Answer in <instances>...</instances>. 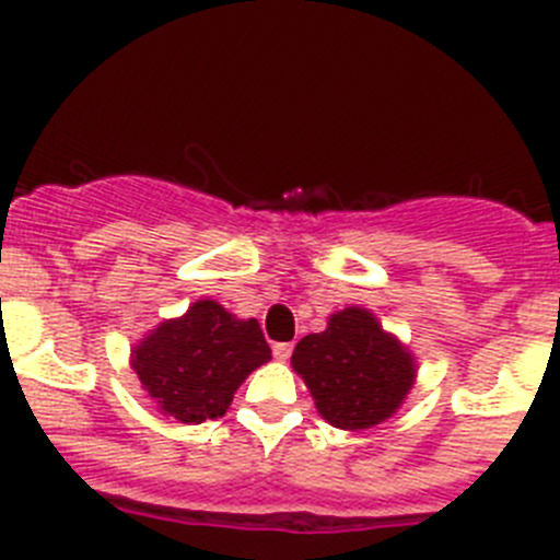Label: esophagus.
I'll use <instances>...</instances> for the list:
<instances>
[{
  "instance_id": "1",
  "label": "esophagus",
  "mask_w": 560,
  "mask_h": 560,
  "mask_svg": "<svg viewBox=\"0 0 560 560\" xmlns=\"http://www.w3.org/2000/svg\"><path fill=\"white\" fill-rule=\"evenodd\" d=\"M273 358L281 360V363H287V360L292 358V343H276V347H273Z\"/></svg>"
}]
</instances>
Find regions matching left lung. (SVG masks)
Wrapping results in <instances>:
<instances>
[{
  "label": "left lung",
  "instance_id": "8db88e82",
  "mask_svg": "<svg viewBox=\"0 0 560 560\" xmlns=\"http://www.w3.org/2000/svg\"><path fill=\"white\" fill-rule=\"evenodd\" d=\"M292 369L306 382L322 420L341 431L389 420L417 376L415 354L360 306L336 312L325 330L301 338Z\"/></svg>",
  "mask_w": 560,
  "mask_h": 560
}]
</instances>
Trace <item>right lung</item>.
<instances>
[{
  "label": "right lung",
  "mask_w": 560,
  "mask_h": 560,
  "mask_svg": "<svg viewBox=\"0 0 560 560\" xmlns=\"http://www.w3.org/2000/svg\"><path fill=\"white\" fill-rule=\"evenodd\" d=\"M270 360L257 319H238L217 301L191 303L132 349V369L162 415L186 425L217 420L235 389Z\"/></svg>",
  "instance_id": "1"
}]
</instances>
